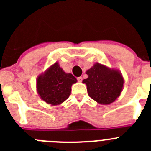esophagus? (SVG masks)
Instances as JSON below:
<instances>
[{"mask_svg":"<svg viewBox=\"0 0 151 151\" xmlns=\"http://www.w3.org/2000/svg\"><path fill=\"white\" fill-rule=\"evenodd\" d=\"M77 80H78V82H82V77H78V78H77Z\"/></svg>","mask_w":151,"mask_h":151,"instance_id":"1","label":"esophagus"}]
</instances>
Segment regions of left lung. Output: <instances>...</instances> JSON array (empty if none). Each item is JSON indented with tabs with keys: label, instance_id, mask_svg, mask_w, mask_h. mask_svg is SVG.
Listing matches in <instances>:
<instances>
[{
	"label": "left lung",
	"instance_id": "8db88e82",
	"mask_svg": "<svg viewBox=\"0 0 151 151\" xmlns=\"http://www.w3.org/2000/svg\"><path fill=\"white\" fill-rule=\"evenodd\" d=\"M88 95L101 104H110L119 96L123 87V78L118 71L96 63L86 72Z\"/></svg>",
	"mask_w": 151,
	"mask_h": 151
}]
</instances>
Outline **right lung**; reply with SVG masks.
Segmentation results:
<instances>
[{"label":"right lung","instance_id":"add662e5","mask_svg":"<svg viewBox=\"0 0 151 151\" xmlns=\"http://www.w3.org/2000/svg\"><path fill=\"white\" fill-rule=\"evenodd\" d=\"M77 82L70 73H64L56 63L37 81L38 93L41 99L52 105L60 104L71 93V86Z\"/></svg>","mask_w":151,"mask_h":151}]
</instances>
